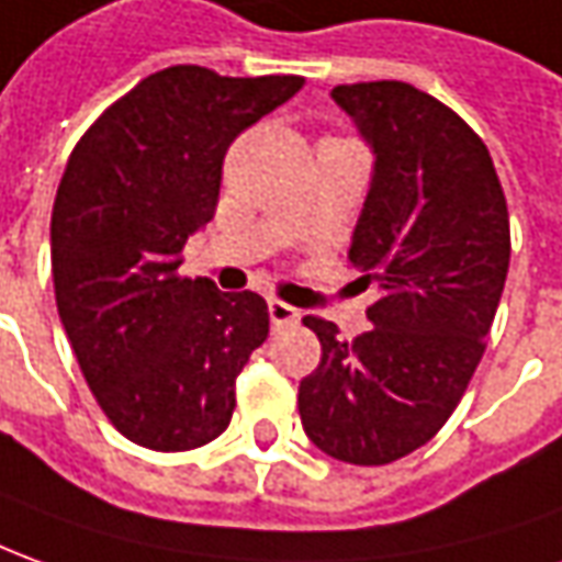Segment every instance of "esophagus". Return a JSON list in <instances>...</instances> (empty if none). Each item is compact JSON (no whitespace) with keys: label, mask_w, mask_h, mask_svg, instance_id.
I'll return each instance as SVG.
<instances>
[{"label":"esophagus","mask_w":562,"mask_h":562,"mask_svg":"<svg viewBox=\"0 0 562 562\" xmlns=\"http://www.w3.org/2000/svg\"><path fill=\"white\" fill-rule=\"evenodd\" d=\"M269 318H272L274 327H290V324L300 321V308L281 303V300H269Z\"/></svg>","instance_id":"34e87169"}]
</instances>
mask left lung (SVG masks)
<instances>
[{
  "mask_svg": "<svg viewBox=\"0 0 562 562\" xmlns=\"http://www.w3.org/2000/svg\"><path fill=\"white\" fill-rule=\"evenodd\" d=\"M333 100L376 156L348 259L382 296L351 342L305 315L321 363L300 382V419L333 459L389 465L447 425L481 363L508 278V201L486 143L437 97L358 81Z\"/></svg>",
  "mask_w": 562,
  "mask_h": 562,
  "instance_id": "left-lung-1",
  "label": "left lung"
}]
</instances>
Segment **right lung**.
<instances>
[{
    "mask_svg": "<svg viewBox=\"0 0 562 562\" xmlns=\"http://www.w3.org/2000/svg\"><path fill=\"white\" fill-rule=\"evenodd\" d=\"M303 81L168 67L103 110L69 156L52 211L57 312L100 409L146 450L223 435L235 379L269 336L259 293H223L180 262L214 216L232 140Z\"/></svg>",
    "mask_w": 562,
    "mask_h": 562,
    "instance_id": "add662e5",
    "label": "right lung"
}]
</instances>
